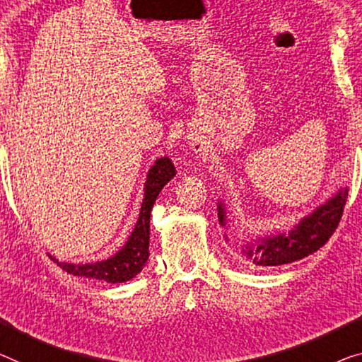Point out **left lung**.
I'll use <instances>...</instances> for the list:
<instances>
[{
    "mask_svg": "<svg viewBox=\"0 0 362 362\" xmlns=\"http://www.w3.org/2000/svg\"><path fill=\"white\" fill-rule=\"evenodd\" d=\"M346 197L348 187H343L325 204L319 205L313 214L301 218L291 231L259 238L255 244H244L241 249L243 255L252 264L262 267L290 264L308 257L324 246L335 233ZM218 221L221 226H226V210L221 202L218 204Z\"/></svg>",
    "mask_w": 362,
    "mask_h": 362,
    "instance_id": "1",
    "label": "left lung"
}]
</instances>
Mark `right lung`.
Wrapping results in <instances>:
<instances>
[{"label": "right lung", "mask_w": 362, "mask_h": 362, "mask_svg": "<svg viewBox=\"0 0 362 362\" xmlns=\"http://www.w3.org/2000/svg\"><path fill=\"white\" fill-rule=\"evenodd\" d=\"M176 175L175 165L168 157L158 158L152 168L148 170L146 187H144V200L141 205L137 223L132 230L129 239L115 255L107 260L92 264H68L59 262L52 257L61 269L76 276L95 278L107 283H124L141 274L144 265L148 260V241H150V212L157 200L160 191L166 182Z\"/></svg>", "instance_id": "1"}]
</instances>
